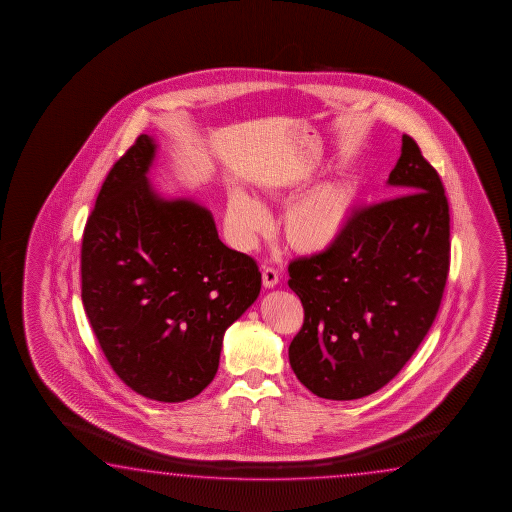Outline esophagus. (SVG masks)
<instances>
[{"label":"esophagus","mask_w":512,"mask_h":512,"mask_svg":"<svg viewBox=\"0 0 512 512\" xmlns=\"http://www.w3.org/2000/svg\"><path fill=\"white\" fill-rule=\"evenodd\" d=\"M261 279H263V286L265 288H274L279 283L278 270L272 269V267H265L263 274H261Z\"/></svg>","instance_id":"1"}]
</instances>
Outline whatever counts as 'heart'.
Here are the masks:
<instances>
[{
    "label": "heart",
    "mask_w": 512,
    "mask_h": 512,
    "mask_svg": "<svg viewBox=\"0 0 512 512\" xmlns=\"http://www.w3.org/2000/svg\"><path fill=\"white\" fill-rule=\"evenodd\" d=\"M272 190V195H283ZM358 188L351 179H335L294 200L283 215L286 242L295 251L324 252L331 249L346 231L355 211ZM226 224L234 243L243 249H254L261 236L269 233L270 215L263 200L252 199L240 190L229 193Z\"/></svg>",
    "instance_id": "obj_1"
}]
</instances>
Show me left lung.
<instances>
[{"label":"left lung","mask_w":512,"mask_h":512,"mask_svg":"<svg viewBox=\"0 0 512 512\" xmlns=\"http://www.w3.org/2000/svg\"><path fill=\"white\" fill-rule=\"evenodd\" d=\"M387 186L399 195L356 211L331 249L292 261L304 308L288 347L315 396L360 399L382 389L432 328L450 270V208L439 174L403 134Z\"/></svg>","instance_id":"obj_1"}]
</instances>
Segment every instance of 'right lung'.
<instances>
[{
  "label": "right lung",
  "instance_id": "right-lung-1",
  "mask_svg": "<svg viewBox=\"0 0 512 512\" xmlns=\"http://www.w3.org/2000/svg\"><path fill=\"white\" fill-rule=\"evenodd\" d=\"M156 156L141 134L107 175L82 238V303L122 382L181 403L213 382L224 333L258 299L261 274L222 243L206 206L154 188Z\"/></svg>",
  "mask_w": 512,
  "mask_h": 512
}]
</instances>
